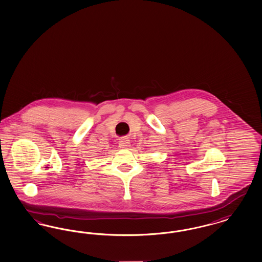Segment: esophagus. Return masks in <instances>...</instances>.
Wrapping results in <instances>:
<instances>
[{
    "label": "esophagus",
    "mask_w": 262,
    "mask_h": 262,
    "mask_svg": "<svg viewBox=\"0 0 262 262\" xmlns=\"http://www.w3.org/2000/svg\"><path fill=\"white\" fill-rule=\"evenodd\" d=\"M119 145H120L121 148H123V149H125V148H128V147L130 146V141H129L128 137H127V136H124V137H122V138H121V140H120Z\"/></svg>",
    "instance_id": "1"
}]
</instances>
